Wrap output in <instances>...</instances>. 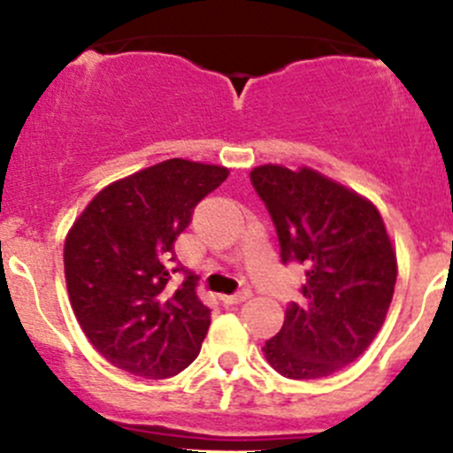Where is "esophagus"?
<instances>
[{
  "instance_id": "34e87169",
  "label": "esophagus",
  "mask_w": 453,
  "mask_h": 453,
  "mask_svg": "<svg viewBox=\"0 0 453 453\" xmlns=\"http://www.w3.org/2000/svg\"><path fill=\"white\" fill-rule=\"evenodd\" d=\"M250 298H252L250 291H241V294H234V296H221V303L227 304V307H234V304H243L245 300Z\"/></svg>"
}]
</instances>
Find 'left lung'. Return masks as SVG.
Segmentation results:
<instances>
[{
	"mask_svg": "<svg viewBox=\"0 0 453 453\" xmlns=\"http://www.w3.org/2000/svg\"><path fill=\"white\" fill-rule=\"evenodd\" d=\"M250 177L273 219L282 263L307 269L303 300L287 307L263 353L282 377H328L355 362L386 322L395 245L372 201L313 168L263 164Z\"/></svg>",
	"mask_w": 453,
	"mask_h": 453,
	"instance_id": "8db88e82",
	"label": "left lung"
}]
</instances>
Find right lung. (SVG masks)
Returning a JSON list of instances; mask_svg holds the SVG:
<instances>
[{
  "label": "right lung",
  "mask_w": 453,
  "mask_h": 453,
  "mask_svg": "<svg viewBox=\"0 0 453 453\" xmlns=\"http://www.w3.org/2000/svg\"><path fill=\"white\" fill-rule=\"evenodd\" d=\"M227 175L217 164L166 159L104 186L67 232L72 309L91 346L116 368L166 379L199 355L210 309L195 276L177 289L168 282L173 243L195 205Z\"/></svg>",
  "instance_id": "right-lung-1"
}]
</instances>
